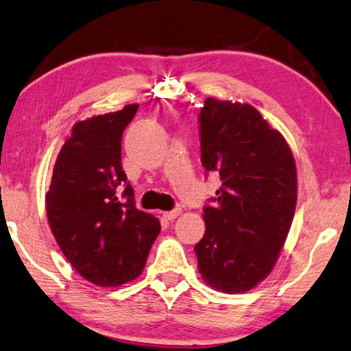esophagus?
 Wrapping results in <instances>:
<instances>
[{
	"label": "esophagus",
	"instance_id": "34e87169",
	"mask_svg": "<svg viewBox=\"0 0 351 351\" xmlns=\"http://www.w3.org/2000/svg\"><path fill=\"white\" fill-rule=\"evenodd\" d=\"M177 216H180V208H174V209H171V211L165 213V217L167 221H174Z\"/></svg>",
	"mask_w": 351,
	"mask_h": 351
}]
</instances>
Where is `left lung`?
Instances as JSON below:
<instances>
[{"mask_svg":"<svg viewBox=\"0 0 351 351\" xmlns=\"http://www.w3.org/2000/svg\"><path fill=\"white\" fill-rule=\"evenodd\" d=\"M198 122L202 165L222 182L203 208L198 271L213 289L248 292L269 276L292 226L293 154L280 132L247 103L206 98Z\"/></svg>","mask_w":351,"mask_h":351,"instance_id":"1","label":"left lung"}]
</instances>
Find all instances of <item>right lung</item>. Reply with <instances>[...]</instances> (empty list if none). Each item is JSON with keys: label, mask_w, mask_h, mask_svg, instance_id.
<instances>
[{"label": "right lung", "mask_w": 351, "mask_h": 351, "mask_svg": "<svg viewBox=\"0 0 351 351\" xmlns=\"http://www.w3.org/2000/svg\"><path fill=\"white\" fill-rule=\"evenodd\" d=\"M138 104L93 116L72 127L47 193L56 242L79 274L99 287H117L142 274L161 230L135 206L121 162V142Z\"/></svg>", "instance_id": "add662e5"}]
</instances>
